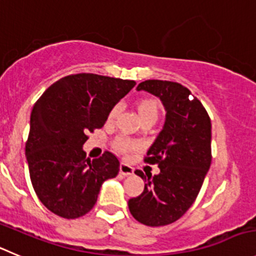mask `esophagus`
Returning a JSON list of instances; mask_svg holds the SVG:
<instances>
[{
    "instance_id": "1",
    "label": "esophagus",
    "mask_w": 256,
    "mask_h": 256,
    "mask_svg": "<svg viewBox=\"0 0 256 256\" xmlns=\"http://www.w3.org/2000/svg\"><path fill=\"white\" fill-rule=\"evenodd\" d=\"M134 172V168L130 164H126V163L122 162L120 167H119V174H123V176H130V174H133Z\"/></svg>"
}]
</instances>
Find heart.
<instances>
[{"label": "heart", "mask_w": 256, "mask_h": 256, "mask_svg": "<svg viewBox=\"0 0 256 256\" xmlns=\"http://www.w3.org/2000/svg\"><path fill=\"white\" fill-rule=\"evenodd\" d=\"M137 109L142 120H146V119H156V120H157L160 113V102L154 98H150V96L140 99V100L137 102ZM119 112H120V106H112L110 110H109L108 113L109 123H113V122L116 120ZM113 148L116 150V152L126 156V154H130V152L137 150L138 143L128 137H119L113 142Z\"/></svg>", "instance_id": "b5f03b06"}]
</instances>
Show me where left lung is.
<instances>
[{
    "label": "left lung",
    "mask_w": 256,
    "mask_h": 256,
    "mask_svg": "<svg viewBox=\"0 0 256 256\" xmlns=\"http://www.w3.org/2000/svg\"><path fill=\"white\" fill-rule=\"evenodd\" d=\"M158 96L166 108V123L148 150L144 162L158 164V174H136L146 182L138 197L128 201L133 218L147 226H164L186 214L210 168L211 120L202 103L184 85L146 80L137 86Z\"/></svg>",
    "instance_id": "left-lung-1"
}]
</instances>
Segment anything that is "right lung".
Here are the masks:
<instances>
[{
    "label": "right lung",
    "mask_w": 256,
    "mask_h": 256,
    "mask_svg": "<svg viewBox=\"0 0 256 256\" xmlns=\"http://www.w3.org/2000/svg\"><path fill=\"white\" fill-rule=\"evenodd\" d=\"M134 85V80L82 72L62 78L38 99L25 150L34 190L51 212L82 218L96 205L102 184L118 174L113 153L90 160L82 144Z\"/></svg>",
    "instance_id": "right-lung-1"
}]
</instances>
